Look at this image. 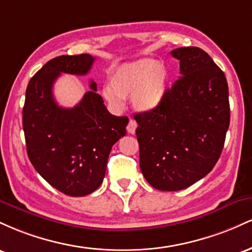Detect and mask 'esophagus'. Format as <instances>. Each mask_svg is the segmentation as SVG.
<instances>
[{"label": "esophagus", "mask_w": 252, "mask_h": 252, "mask_svg": "<svg viewBox=\"0 0 252 252\" xmlns=\"http://www.w3.org/2000/svg\"><path fill=\"white\" fill-rule=\"evenodd\" d=\"M136 128H137V123L134 120H130L128 123V126H126V130H128L129 134H135Z\"/></svg>", "instance_id": "34e87169"}]
</instances>
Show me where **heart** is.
<instances>
[{"mask_svg": "<svg viewBox=\"0 0 252 252\" xmlns=\"http://www.w3.org/2000/svg\"><path fill=\"white\" fill-rule=\"evenodd\" d=\"M169 88V71L163 63L140 59L122 63L110 72L109 85L102 94L114 108H121L130 96L132 108L140 112L154 111L163 103Z\"/></svg>", "mask_w": 252, "mask_h": 252, "instance_id": "1", "label": "heart"}]
</instances>
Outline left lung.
<instances>
[{
  "mask_svg": "<svg viewBox=\"0 0 252 252\" xmlns=\"http://www.w3.org/2000/svg\"><path fill=\"white\" fill-rule=\"evenodd\" d=\"M180 78L154 111L135 114L140 168L156 189L180 190L216 166L230 126L226 78L199 47L170 52Z\"/></svg>",
  "mask_w": 252,
  "mask_h": 252,
  "instance_id": "left-lung-1",
  "label": "left lung"
}]
</instances>
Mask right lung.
Returning a JSON list of instances; mask_svg holds the SVG:
<instances>
[{
    "label": "right lung",
    "mask_w": 252,
    "mask_h": 252,
    "mask_svg": "<svg viewBox=\"0 0 252 252\" xmlns=\"http://www.w3.org/2000/svg\"><path fill=\"white\" fill-rule=\"evenodd\" d=\"M94 62L90 54L54 58L32 77L26 90L22 126L28 158L51 186L71 196L88 195L100 186L112 146L126 134L129 122L128 117L110 114L94 80L76 106L57 104V78L88 74Z\"/></svg>",
    "instance_id": "obj_1"
}]
</instances>
